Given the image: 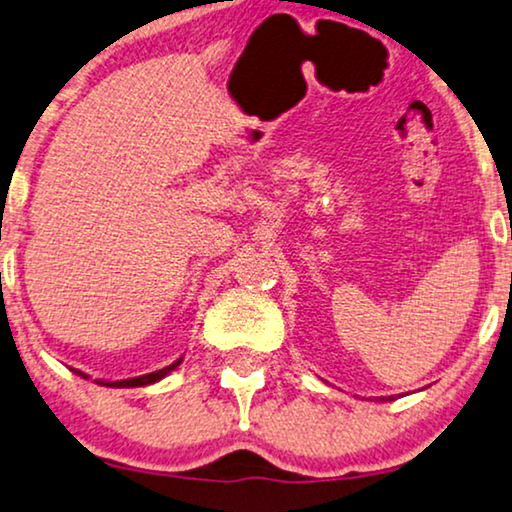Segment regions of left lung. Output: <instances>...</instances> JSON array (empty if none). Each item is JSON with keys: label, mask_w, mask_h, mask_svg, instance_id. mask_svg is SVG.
<instances>
[{"label": "left lung", "mask_w": 512, "mask_h": 512, "mask_svg": "<svg viewBox=\"0 0 512 512\" xmlns=\"http://www.w3.org/2000/svg\"><path fill=\"white\" fill-rule=\"evenodd\" d=\"M381 403H386V400H393V395H388V398H379Z\"/></svg>", "instance_id": "left-lung-1"}]
</instances>
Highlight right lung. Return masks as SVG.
Instances as JSON below:
<instances>
[{"instance_id":"right-lung-1","label":"right lung","mask_w":512,"mask_h":512,"mask_svg":"<svg viewBox=\"0 0 512 512\" xmlns=\"http://www.w3.org/2000/svg\"><path fill=\"white\" fill-rule=\"evenodd\" d=\"M182 363V358H177L173 365H168V367H163V370H156V372H149V374H142V377H133V379H124V381H98V384H102V386H112V388H135V386H149V384H154V381H161L163 377H168L170 372L175 370L177 365ZM74 374H79L81 379H88V374L86 372H81V370H72Z\"/></svg>"}]
</instances>
